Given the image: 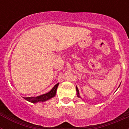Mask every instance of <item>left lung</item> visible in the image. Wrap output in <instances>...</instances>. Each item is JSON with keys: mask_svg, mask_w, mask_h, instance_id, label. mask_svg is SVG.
<instances>
[{"mask_svg": "<svg viewBox=\"0 0 129 129\" xmlns=\"http://www.w3.org/2000/svg\"><path fill=\"white\" fill-rule=\"evenodd\" d=\"M76 91H77V96H78L79 98H80V96H79V90H78V88H77V87H76Z\"/></svg>", "mask_w": 129, "mask_h": 129, "instance_id": "8db88e82", "label": "left lung"}]
</instances>
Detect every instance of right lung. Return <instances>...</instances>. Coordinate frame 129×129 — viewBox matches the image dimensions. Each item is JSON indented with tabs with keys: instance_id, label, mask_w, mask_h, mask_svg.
I'll list each match as a JSON object with an SVG mask.
<instances>
[{
	"instance_id": "add662e5",
	"label": "right lung",
	"mask_w": 129,
	"mask_h": 129,
	"mask_svg": "<svg viewBox=\"0 0 129 129\" xmlns=\"http://www.w3.org/2000/svg\"><path fill=\"white\" fill-rule=\"evenodd\" d=\"M58 85H59V83L56 84L53 87L52 90L49 92L46 93V94H43L41 95H39V96L37 97H30V98H24L25 100H26L27 101H29L31 103H37V102H39V101H47V100H50L52 98L54 97L56 94V91L57 88L58 87Z\"/></svg>"
}]
</instances>
